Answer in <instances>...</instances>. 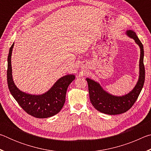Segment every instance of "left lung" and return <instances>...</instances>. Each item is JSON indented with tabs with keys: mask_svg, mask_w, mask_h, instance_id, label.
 <instances>
[{
	"mask_svg": "<svg viewBox=\"0 0 151 151\" xmlns=\"http://www.w3.org/2000/svg\"><path fill=\"white\" fill-rule=\"evenodd\" d=\"M127 35L129 37L133 39L140 48L139 78L133 90L126 95L122 96H113L104 91L98 83L90 78H86L88 83L90 101L93 106L97 111L111 115L122 114L129 111L137 100L145 83V69L143 63V45L135 32L132 30H128L127 31Z\"/></svg>",
	"mask_w": 151,
	"mask_h": 151,
	"instance_id": "obj_1",
	"label": "left lung"
}]
</instances>
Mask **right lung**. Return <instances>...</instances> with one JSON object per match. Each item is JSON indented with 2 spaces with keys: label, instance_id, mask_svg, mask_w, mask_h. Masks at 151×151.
Listing matches in <instances>:
<instances>
[{
  "label": "right lung",
  "instance_id": "right-lung-1",
  "mask_svg": "<svg viewBox=\"0 0 151 151\" xmlns=\"http://www.w3.org/2000/svg\"><path fill=\"white\" fill-rule=\"evenodd\" d=\"M14 43L10 48L8 56L7 83L12 96L24 111L36 118L45 119L55 115L64 106L66 93L75 75L63 76L56 82L49 91L40 95H32L20 91L14 85L12 76L11 55Z\"/></svg>",
  "mask_w": 151,
  "mask_h": 151
}]
</instances>
